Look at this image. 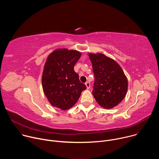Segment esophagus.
Here are the masks:
<instances>
[{"label":"esophagus","instance_id":"obj_1","mask_svg":"<svg viewBox=\"0 0 159 159\" xmlns=\"http://www.w3.org/2000/svg\"><path fill=\"white\" fill-rule=\"evenodd\" d=\"M85 84V85H86V87H87V89H90V83H89V82H86Z\"/></svg>","mask_w":159,"mask_h":159}]
</instances>
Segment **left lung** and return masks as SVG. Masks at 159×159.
I'll use <instances>...</instances> for the list:
<instances>
[{"label":"left lung","mask_w":159,"mask_h":159,"mask_svg":"<svg viewBox=\"0 0 159 159\" xmlns=\"http://www.w3.org/2000/svg\"><path fill=\"white\" fill-rule=\"evenodd\" d=\"M95 77L93 94L104 109H111L125 98L128 82L120 65L104 54L89 53Z\"/></svg>","instance_id":"1"}]
</instances>
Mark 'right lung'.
<instances>
[{
  "instance_id": "1",
  "label": "right lung",
  "mask_w": 159,
  "mask_h": 159,
  "mask_svg": "<svg viewBox=\"0 0 159 159\" xmlns=\"http://www.w3.org/2000/svg\"><path fill=\"white\" fill-rule=\"evenodd\" d=\"M81 55L77 50L58 48L48 56L44 65L43 93L51 105L63 111L74 106L86 89L74 69Z\"/></svg>"
}]
</instances>
